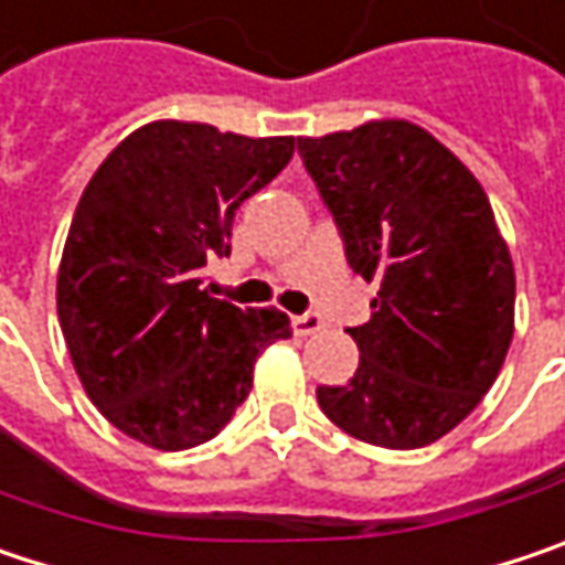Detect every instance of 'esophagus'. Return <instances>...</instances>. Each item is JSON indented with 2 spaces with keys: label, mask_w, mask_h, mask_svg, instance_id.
Returning a JSON list of instances; mask_svg holds the SVG:
<instances>
[{
  "label": "esophagus",
  "mask_w": 565,
  "mask_h": 565,
  "mask_svg": "<svg viewBox=\"0 0 565 565\" xmlns=\"http://www.w3.org/2000/svg\"><path fill=\"white\" fill-rule=\"evenodd\" d=\"M324 328V318L321 315H315V311H308V315H296L292 318V331L299 334V338H311V334H318Z\"/></svg>",
  "instance_id": "34e87169"
}]
</instances>
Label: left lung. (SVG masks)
Masks as SVG:
<instances>
[{
	"instance_id": "left-lung-1",
	"label": "left lung",
	"mask_w": 565,
	"mask_h": 565,
	"mask_svg": "<svg viewBox=\"0 0 565 565\" xmlns=\"http://www.w3.org/2000/svg\"><path fill=\"white\" fill-rule=\"evenodd\" d=\"M299 153L347 263L376 282L370 321L350 328L360 366L318 405L373 447H427L482 402L514 334V263L489 195L405 118L299 138Z\"/></svg>"
}]
</instances>
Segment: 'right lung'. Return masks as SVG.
<instances>
[{
	"label": "right lung",
	"instance_id": "obj_1",
	"mask_svg": "<svg viewBox=\"0 0 565 565\" xmlns=\"http://www.w3.org/2000/svg\"><path fill=\"white\" fill-rule=\"evenodd\" d=\"M296 138H244L202 121H150L79 195L57 273L73 370L121 434L153 450L212 440L254 385L263 347L292 338L276 308L202 286L231 254L234 212L292 160Z\"/></svg>",
	"mask_w": 565,
	"mask_h": 565
}]
</instances>
